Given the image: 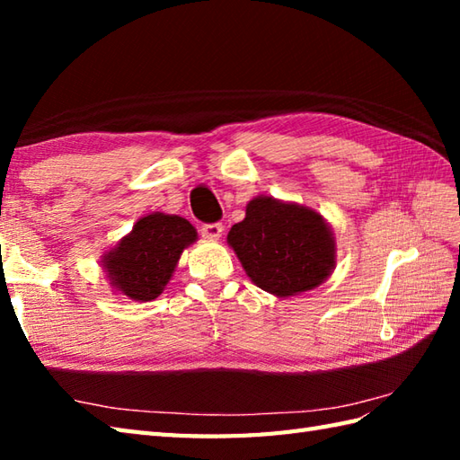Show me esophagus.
Listing matches in <instances>:
<instances>
[{
	"label": "esophagus",
	"instance_id": "esophagus-1",
	"mask_svg": "<svg viewBox=\"0 0 460 460\" xmlns=\"http://www.w3.org/2000/svg\"><path fill=\"white\" fill-rule=\"evenodd\" d=\"M201 237L209 241H217L223 235V225L221 223H205L201 225Z\"/></svg>",
	"mask_w": 460,
	"mask_h": 460
}]
</instances>
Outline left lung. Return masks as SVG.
I'll list each match as a JSON object with an SVG mask.
<instances>
[{"label": "left lung", "instance_id": "left-lung-1", "mask_svg": "<svg viewBox=\"0 0 460 460\" xmlns=\"http://www.w3.org/2000/svg\"><path fill=\"white\" fill-rule=\"evenodd\" d=\"M227 243L247 277L279 298L320 287L336 269L330 223L316 209L269 195L247 203L245 219L233 225Z\"/></svg>", "mask_w": 460, "mask_h": 460}]
</instances>
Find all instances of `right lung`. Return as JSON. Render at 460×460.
Segmentation results:
<instances>
[{
	"instance_id": "obj_1",
	"label": "right lung",
	"mask_w": 460,
	"mask_h": 460,
	"mask_svg": "<svg viewBox=\"0 0 460 460\" xmlns=\"http://www.w3.org/2000/svg\"><path fill=\"white\" fill-rule=\"evenodd\" d=\"M195 241L198 231L188 219L154 211L136 221L128 235L106 251L101 262L119 295L150 302L162 295L183 249Z\"/></svg>"
}]
</instances>
